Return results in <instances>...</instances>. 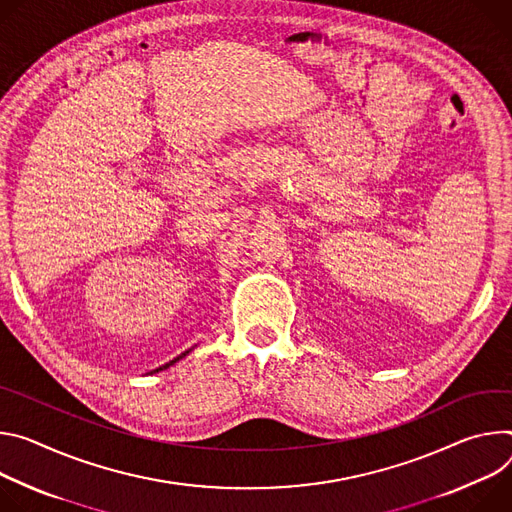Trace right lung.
I'll return each mask as SVG.
<instances>
[{
	"instance_id": "add662e5",
	"label": "right lung",
	"mask_w": 512,
	"mask_h": 512,
	"mask_svg": "<svg viewBox=\"0 0 512 512\" xmlns=\"http://www.w3.org/2000/svg\"><path fill=\"white\" fill-rule=\"evenodd\" d=\"M183 356H185V354H183ZM183 356H179V358H183ZM179 358H177V360H179ZM177 360H173V362H170V364H175V362H177ZM170 364H166V366H162V368H168V366H170ZM162 368H158V370H162Z\"/></svg>"
}]
</instances>
